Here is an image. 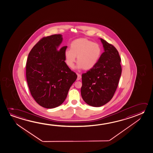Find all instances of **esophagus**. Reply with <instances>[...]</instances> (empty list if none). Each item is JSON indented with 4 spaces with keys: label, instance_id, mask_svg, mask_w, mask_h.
Segmentation results:
<instances>
[{
    "label": "esophagus",
    "instance_id": "esophagus-1",
    "mask_svg": "<svg viewBox=\"0 0 153 153\" xmlns=\"http://www.w3.org/2000/svg\"><path fill=\"white\" fill-rule=\"evenodd\" d=\"M77 75H78V78H77V80H80L81 79V75L80 74H79L78 73L77 74Z\"/></svg>",
    "mask_w": 153,
    "mask_h": 153
}]
</instances>
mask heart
I'll return each instance as SVG.
<instances>
[{
  "label": "heart",
  "mask_w": 153,
  "mask_h": 153,
  "mask_svg": "<svg viewBox=\"0 0 153 153\" xmlns=\"http://www.w3.org/2000/svg\"><path fill=\"white\" fill-rule=\"evenodd\" d=\"M100 54L98 44L85 38L76 39L71 44L70 50L65 52L66 63L70 68H74L77 57L78 68L90 70L96 65Z\"/></svg>",
  "instance_id": "obj_1"
}]
</instances>
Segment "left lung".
Returning a JSON list of instances; mask_svg holds the SVG:
<instances>
[{"label":"left lung","mask_w":153,"mask_h":153,"mask_svg":"<svg viewBox=\"0 0 153 153\" xmlns=\"http://www.w3.org/2000/svg\"><path fill=\"white\" fill-rule=\"evenodd\" d=\"M104 52L92 68L82 74L81 93L83 100L91 106L100 107L111 100L121 75V58L112 44L100 39Z\"/></svg>","instance_id":"obj_1"}]
</instances>
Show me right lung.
<instances>
[{"label":"right lung","instance_id":"1","mask_svg":"<svg viewBox=\"0 0 153 153\" xmlns=\"http://www.w3.org/2000/svg\"><path fill=\"white\" fill-rule=\"evenodd\" d=\"M62 34L40 39L30 52L26 64L27 83L32 96L43 107L61 105L77 75L65 62L67 46L58 50Z\"/></svg>","mask_w":153,"mask_h":153}]
</instances>
